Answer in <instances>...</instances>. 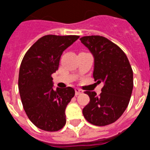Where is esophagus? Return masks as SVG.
I'll use <instances>...</instances> for the list:
<instances>
[{"label": "esophagus", "instance_id": "obj_1", "mask_svg": "<svg viewBox=\"0 0 150 150\" xmlns=\"http://www.w3.org/2000/svg\"><path fill=\"white\" fill-rule=\"evenodd\" d=\"M75 95H76V96H78V95H80V94L83 93L82 90L79 89V88H75Z\"/></svg>", "mask_w": 150, "mask_h": 150}]
</instances>
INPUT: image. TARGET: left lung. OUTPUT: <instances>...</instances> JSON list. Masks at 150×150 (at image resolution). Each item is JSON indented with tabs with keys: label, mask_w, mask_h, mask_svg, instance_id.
Listing matches in <instances>:
<instances>
[{
	"label": "left lung",
	"mask_w": 150,
	"mask_h": 150,
	"mask_svg": "<svg viewBox=\"0 0 150 150\" xmlns=\"http://www.w3.org/2000/svg\"><path fill=\"white\" fill-rule=\"evenodd\" d=\"M94 57L93 78L103 83L101 93L86 91L90 101L83 109L85 119L96 126L115 122L129 104L133 88V71L126 54L119 46L100 35L79 39Z\"/></svg>",
	"instance_id": "obj_1"
}]
</instances>
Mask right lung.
I'll use <instances>...</instances> for the list:
<instances>
[{"label": "right lung", "instance_id": "add662e5", "mask_svg": "<svg viewBox=\"0 0 150 150\" xmlns=\"http://www.w3.org/2000/svg\"><path fill=\"white\" fill-rule=\"evenodd\" d=\"M79 35H47L28 50L21 62L18 90L28 119L38 128L57 132L66 124L65 110L75 96L71 87L54 90L52 74L61 56Z\"/></svg>", "mask_w": 150, "mask_h": 150}]
</instances>
